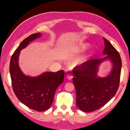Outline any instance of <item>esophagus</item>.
<instances>
[{
  "label": "esophagus",
  "instance_id": "1",
  "mask_svg": "<svg viewBox=\"0 0 130 130\" xmlns=\"http://www.w3.org/2000/svg\"><path fill=\"white\" fill-rule=\"evenodd\" d=\"M67 77L68 79V80H71V79H72V78H73L72 75H70V74H68L67 76Z\"/></svg>",
  "mask_w": 130,
  "mask_h": 130
}]
</instances>
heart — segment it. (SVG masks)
<instances>
[{"mask_svg":"<svg viewBox=\"0 0 130 130\" xmlns=\"http://www.w3.org/2000/svg\"><path fill=\"white\" fill-rule=\"evenodd\" d=\"M89 47V45L87 43H80V45L76 46L75 47V52L76 54H80L81 52H83L85 50L88 48ZM90 56L89 54H87L83 55V56H81L80 57L78 58V59L74 60L73 62V66H79L83 64L88 60V59Z\"/></svg>","mask_w":130,"mask_h":130,"instance_id":"1","label":"heart"}]
</instances>
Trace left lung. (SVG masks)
<instances>
[{
    "instance_id": "1",
    "label": "left lung",
    "mask_w": 130,
    "mask_h": 130,
    "mask_svg": "<svg viewBox=\"0 0 130 130\" xmlns=\"http://www.w3.org/2000/svg\"><path fill=\"white\" fill-rule=\"evenodd\" d=\"M105 47L100 59H90L75 68L73 78L75 88L76 104L81 111L90 112L98 109L113 97L120 84L122 61L118 52L103 38ZM106 60L111 62V71L101 77L97 73L100 63Z\"/></svg>"
}]
</instances>
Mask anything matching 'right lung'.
<instances>
[{
    "mask_svg": "<svg viewBox=\"0 0 130 130\" xmlns=\"http://www.w3.org/2000/svg\"><path fill=\"white\" fill-rule=\"evenodd\" d=\"M41 36L40 32L36 33L25 38L13 53L9 66L13 89L16 96L27 107L39 112L50 108L56 90L64 78L63 70L55 73L46 71L33 77L25 75L19 68L18 60L21 51Z\"/></svg>",
    "mask_w": 130,
    "mask_h": 130,
    "instance_id": "add662e5",
    "label": "right lung"
}]
</instances>
